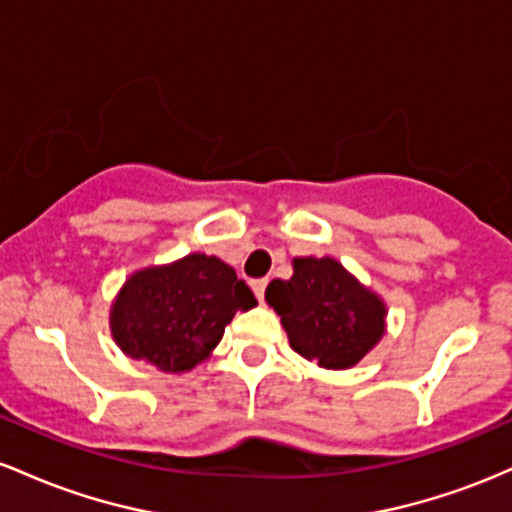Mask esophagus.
Here are the masks:
<instances>
[{
    "mask_svg": "<svg viewBox=\"0 0 512 512\" xmlns=\"http://www.w3.org/2000/svg\"><path fill=\"white\" fill-rule=\"evenodd\" d=\"M266 285H268L266 278L251 280V290H254V295L258 297V300H263V292H266Z\"/></svg>",
    "mask_w": 512,
    "mask_h": 512,
    "instance_id": "obj_1",
    "label": "esophagus"
}]
</instances>
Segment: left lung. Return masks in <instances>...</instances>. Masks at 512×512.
Listing matches in <instances>:
<instances>
[{
  "label": "left lung",
  "instance_id": "obj_1",
  "mask_svg": "<svg viewBox=\"0 0 512 512\" xmlns=\"http://www.w3.org/2000/svg\"><path fill=\"white\" fill-rule=\"evenodd\" d=\"M292 268L266 287L292 350L326 370L360 363L384 336V302L336 258H295Z\"/></svg>",
  "mask_w": 512,
  "mask_h": 512
}]
</instances>
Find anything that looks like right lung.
<instances>
[{
    "label": "right lung",
    "mask_w": 512,
    "mask_h": 512,
    "mask_svg": "<svg viewBox=\"0 0 512 512\" xmlns=\"http://www.w3.org/2000/svg\"><path fill=\"white\" fill-rule=\"evenodd\" d=\"M251 307L254 292L232 266L188 254L125 280L111 307V333L130 358L162 372H186L208 358L234 314Z\"/></svg>",
    "instance_id": "right-lung-1"
}]
</instances>
